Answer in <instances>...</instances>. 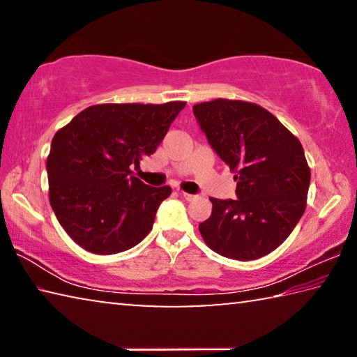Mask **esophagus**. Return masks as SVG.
<instances>
[{"label": "esophagus", "mask_w": 357, "mask_h": 357, "mask_svg": "<svg viewBox=\"0 0 357 357\" xmlns=\"http://www.w3.org/2000/svg\"><path fill=\"white\" fill-rule=\"evenodd\" d=\"M181 197H183L187 202H193L197 198V195H192V193H185V192H181Z\"/></svg>", "instance_id": "34e87169"}]
</instances>
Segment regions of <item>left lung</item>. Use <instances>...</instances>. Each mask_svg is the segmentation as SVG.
<instances>
[{
    "label": "left lung",
    "instance_id": "left-lung-1",
    "mask_svg": "<svg viewBox=\"0 0 357 357\" xmlns=\"http://www.w3.org/2000/svg\"><path fill=\"white\" fill-rule=\"evenodd\" d=\"M193 114L217 155L234 173L236 200L209 198L202 236L222 257L249 261L285 241L304 214L310 168L301 142L253 102L214 99Z\"/></svg>",
    "mask_w": 357,
    "mask_h": 357
}]
</instances>
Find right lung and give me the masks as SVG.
<instances>
[{"mask_svg":"<svg viewBox=\"0 0 357 357\" xmlns=\"http://www.w3.org/2000/svg\"><path fill=\"white\" fill-rule=\"evenodd\" d=\"M183 100L98 104L59 129L47 157L48 198L58 222L82 249L112 255L142 243L172 187L132 176L164 140Z\"/></svg>","mask_w":357,"mask_h":357,"instance_id":"add662e5","label":"right lung"}]
</instances>
